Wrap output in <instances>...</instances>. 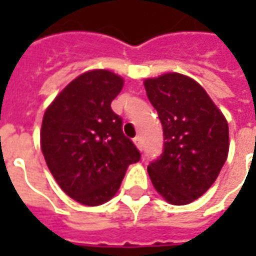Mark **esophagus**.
Wrapping results in <instances>:
<instances>
[{"label": "esophagus", "instance_id": "esophagus-1", "mask_svg": "<svg viewBox=\"0 0 256 256\" xmlns=\"http://www.w3.org/2000/svg\"><path fill=\"white\" fill-rule=\"evenodd\" d=\"M133 141H134V144H136V146H137L138 150H142V138H141L140 136H137V137H136Z\"/></svg>", "mask_w": 256, "mask_h": 256}]
</instances>
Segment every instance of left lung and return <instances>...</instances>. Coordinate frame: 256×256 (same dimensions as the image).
Instances as JSON below:
<instances>
[{"label": "left lung", "instance_id": "left-lung-1", "mask_svg": "<svg viewBox=\"0 0 256 256\" xmlns=\"http://www.w3.org/2000/svg\"><path fill=\"white\" fill-rule=\"evenodd\" d=\"M163 128V152L148 174L168 203H192L215 182L229 152V128L200 84L182 74L145 79Z\"/></svg>", "mask_w": 256, "mask_h": 256}]
</instances>
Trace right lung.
<instances>
[{"label": "right lung", "mask_w": 256, "mask_h": 256, "mask_svg": "<svg viewBox=\"0 0 256 256\" xmlns=\"http://www.w3.org/2000/svg\"><path fill=\"white\" fill-rule=\"evenodd\" d=\"M123 79L106 70L79 75L48 106L41 150L58 186L84 206L106 203L141 154L123 134L122 118L111 102Z\"/></svg>", "instance_id": "obj_1"}]
</instances>
